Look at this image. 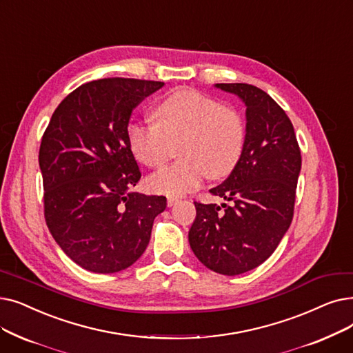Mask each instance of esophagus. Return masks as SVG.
<instances>
[{"label": "esophagus", "instance_id": "obj_1", "mask_svg": "<svg viewBox=\"0 0 353 353\" xmlns=\"http://www.w3.org/2000/svg\"><path fill=\"white\" fill-rule=\"evenodd\" d=\"M176 203H179V199L177 197H173V196H170V197H167V206H174Z\"/></svg>", "mask_w": 353, "mask_h": 353}]
</instances>
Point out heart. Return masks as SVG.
<instances>
[{"label":"heart","instance_id":"b5f03b06","mask_svg":"<svg viewBox=\"0 0 353 353\" xmlns=\"http://www.w3.org/2000/svg\"><path fill=\"white\" fill-rule=\"evenodd\" d=\"M156 124L134 122L128 144L134 157L159 168L179 147L181 161L150 176L148 188L161 194L181 196L202 185L209 176L223 179L236 167L245 144V124L231 106H221L194 89H179L157 103Z\"/></svg>","mask_w":353,"mask_h":353}]
</instances>
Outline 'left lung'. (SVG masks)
I'll list each match as a JSON object with an SVG mask.
<instances>
[{"label":"left lung","instance_id":"1","mask_svg":"<svg viewBox=\"0 0 353 353\" xmlns=\"http://www.w3.org/2000/svg\"><path fill=\"white\" fill-rule=\"evenodd\" d=\"M216 88L247 106V134L236 167L210 189L231 203L194 202L189 242L205 267L238 275L263 264L293 221L301 154L293 124L267 92L248 83Z\"/></svg>","mask_w":353,"mask_h":353}]
</instances>
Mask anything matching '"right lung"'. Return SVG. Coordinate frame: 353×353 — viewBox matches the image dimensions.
Masks as SVG:
<instances>
[{
  "label": "right lung",
  "mask_w": 353,
  "mask_h": 353,
  "mask_svg": "<svg viewBox=\"0 0 353 353\" xmlns=\"http://www.w3.org/2000/svg\"><path fill=\"white\" fill-rule=\"evenodd\" d=\"M164 83L108 78L76 88L46 128L39 164L44 218L63 252L82 268L112 274L150 242L164 196L132 192L141 172L128 144L134 108Z\"/></svg>",
  "instance_id": "1"
}]
</instances>
